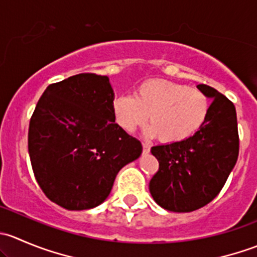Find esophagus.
Instances as JSON below:
<instances>
[{
	"label": "esophagus",
	"mask_w": 257,
	"mask_h": 257,
	"mask_svg": "<svg viewBox=\"0 0 257 257\" xmlns=\"http://www.w3.org/2000/svg\"><path fill=\"white\" fill-rule=\"evenodd\" d=\"M142 145H143V152L144 153H149L150 152V145H149V143H147V142H143V143H142Z\"/></svg>",
	"instance_id": "1"
}]
</instances>
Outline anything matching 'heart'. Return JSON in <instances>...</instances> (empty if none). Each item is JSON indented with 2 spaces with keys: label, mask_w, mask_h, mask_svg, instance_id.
Returning a JSON list of instances; mask_svg holds the SVG:
<instances>
[{
  "label": "heart",
  "mask_w": 257,
  "mask_h": 257,
  "mask_svg": "<svg viewBox=\"0 0 257 257\" xmlns=\"http://www.w3.org/2000/svg\"><path fill=\"white\" fill-rule=\"evenodd\" d=\"M209 98L198 88L164 79H150L139 84L134 97L118 95L112 109L115 121L133 132L149 121V134L163 143H179L193 137L205 123Z\"/></svg>",
  "instance_id": "1"
}]
</instances>
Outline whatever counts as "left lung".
<instances>
[{"mask_svg":"<svg viewBox=\"0 0 257 257\" xmlns=\"http://www.w3.org/2000/svg\"><path fill=\"white\" fill-rule=\"evenodd\" d=\"M199 89L211 98L200 129L184 142L152 148L159 162L149 190L162 208L190 212L209 204L221 191L239 157V132L234 103L206 84Z\"/></svg>","mask_w":257,"mask_h":257,"instance_id":"obj_1","label":"left lung"}]
</instances>
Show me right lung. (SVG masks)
<instances>
[{"instance_id":"obj_1","label":"right lung","mask_w":257,"mask_h":257,"mask_svg":"<svg viewBox=\"0 0 257 257\" xmlns=\"http://www.w3.org/2000/svg\"><path fill=\"white\" fill-rule=\"evenodd\" d=\"M107 76L80 73L52 83L28 128L33 174L45 195L67 210L107 199L119 170L142 154V143L115 123Z\"/></svg>"}]
</instances>
